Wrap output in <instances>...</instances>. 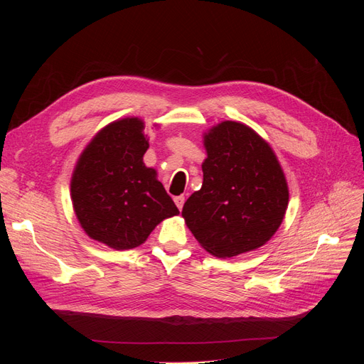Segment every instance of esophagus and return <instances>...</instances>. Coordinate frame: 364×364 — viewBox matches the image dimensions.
<instances>
[{
    "label": "esophagus",
    "mask_w": 364,
    "mask_h": 364,
    "mask_svg": "<svg viewBox=\"0 0 364 364\" xmlns=\"http://www.w3.org/2000/svg\"><path fill=\"white\" fill-rule=\"evenodd\" d=\"M174 203H176V206H178L179 211H182L183 203H185V197H183V196H178V197H174Z\"/></svg>",
    "instance_id": "obj_1"
}]
</instances>
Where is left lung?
Segmentation results:
<instances>
[{
  "mask_svg": "<svg viewBox=\"0 0 364 364\" xmlns=\"http://www.w3.org/2000/svg\"><path fill=\"white\" fill-rule=\"evenodd\" d=\"M203 183L182 209L199 245L217 258L264 246L279 229L289 185L269 142L238 121H222L203 134Z\"/></svg>",
  "mask_w": 364,
  "mask_h": 364,
  "instance_id": "obj_1",
  "label": "left lung"
}]
</instances>
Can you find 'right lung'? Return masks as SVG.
<instances>
[{"label":"right lung","instance_id":"right-lung-1","mask_svg":"<svg viewBox=\"0 0 364 364\" xmlns=\"http://www.w3.org/2000/svg\"><path fill=\"white\" fill-rule=\"evenodd\" d=\"M144 121L127 117L90 141L71 176V200L85 234L115 250L141 246L162 220L178 215L171 197L146 167Z\"/></svg>","mask_w":364,"mask_h":364}]
</instances>
